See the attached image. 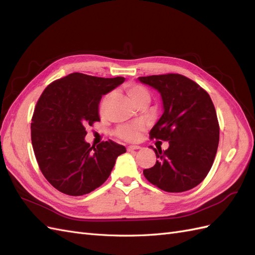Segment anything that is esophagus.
Listing matches in <instances>:
<instances>
[{
    "label": "esophagus",
    "mask_w": 255,
    "mask_h": 255,
    "mask_svg": "<svg viewBox=\"0 0 255 255\" xmlns=\"http://www.w3.org/2000/svg\"><path fill=\"white\" fill-rule=\"evenodd\" d=\"M140 149V146L139 145H128V148H127V150L128 151H133V150H139Z\"/></svg>",
    "instance_id": "1"
}]
</instances>
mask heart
Returning a JSON list of instances; mask_svg holds the SVG:
<instances>
[{
	"label": "heart",
	"mask_w": 255,
	"mask_h": 255,
	"mask_svg": "<svg viewBox=\"0 0 255 255\" xmlns=\"http://www.w3.org/2000/svg\"><path fill=\"white\" fill-rule=\"evenodd\" d=\"M126 91L128 97L133 100L135 104L141 101H150V92L144 86L140 84H128L126 86ZM111 99V94L104 95L99 102V113L104 114L106 111V106L109 104ZM143 128V125L140 122L135 123H126V125L119 126L115 130V134L117 137L123 140L133 141L135 140L139 132Z\"/></svg>",
	"instance_id": "obj_1"
}]
</instances>
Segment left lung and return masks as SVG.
<instances>
[{"mask_svg":"<svg viewBox=\"0 0 255 255\" xmlns=\"http://www.w3.org/2000/svg\"><path fill=\"white\" fill-rule=\"evenodd\" d=\"M141 83L161 96L164 114L150 130L151 139L169 141L161 151L152 148L157 160L143 175L168 192L196 187L210 172L219 143V123L210 95L182 74L140 76Z\"/></svg>","mask_w":255,"mask_h":255,"instance_id":"8db88e82","label":"left lung"}]
</instances>
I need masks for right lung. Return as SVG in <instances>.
Returning <instances> with one entry per match:
<instances>
[{"mask_svg":"<svg viewBox=\"0 0 255 255\" xmlns=\"http://www.w3.org/2000/svg\"><path fill=\"white\" fill-rule=\"evenodd\" d=\"M125 78L71 73L52 82L37 101L30 123L35 156L45 179L63 194L83 196L109 179L126 146L113 140L90 146L86 127L100 121L99 102Z\"/></svg>","mask_w":255,"mask_h":255,"instance_id":"obj_1","label":"right lung"}]
</instances>
